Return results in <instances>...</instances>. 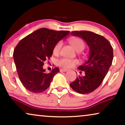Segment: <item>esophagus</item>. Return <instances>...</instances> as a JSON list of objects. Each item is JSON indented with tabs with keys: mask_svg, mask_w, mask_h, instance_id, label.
<instances>
[{
	"mask_svg": "<svg viewBox=\"0 0 125 125\" xmlns=\"http://www.w3.org/2000/svg\"><path fill=\"white\" fill-rule=\"evenodd\" d=\"M60 72H66L67 71V70L65 69H60Z\"/></svg>",
	"mask_w": 125,
	"mask_h": 125,
	"instance_id": "esophagus-1",
	"label": "esophagus"
}]
</instances>
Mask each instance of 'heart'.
Wrapping results in <instances>:
<instances>
[{
    "mask_svg": "<svg viewBox=\"0 0 125 125\" xmlns=\"http://www.w3.org/2000/svg\"><path fill=\"white\" fill-rule=\"evenodd\" d=\"M69 42L72 46L73 48L77 52L83 51L85 48V43L83 40L78 37H72L69 39ZM61 42H59L56 44L53 48V53L54 54H57L59 52L61 47ZM57 65L60 67H61L64 69H69L74 67L78 64L77 60L76 59H69L68 58L62 57L58 59L57 60Z\"/></svg>",
    "mask_w": 125,
    "mask_h": 125,
    "instance_id": "1",
    "label": "heart"
}]
</instances>
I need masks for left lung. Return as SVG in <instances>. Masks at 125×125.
<instances>
[{
  "label": "left lung",
  "instance_id": "1",
  "mask_svg": "<svg viewBox=\"0 0 125 125\" xmlns=\"http://www.w3.org/2000/svg\"><path fill=\"white\" fill-rule=\"evenodd\" d=\"M71 34L83 39L90 51L88 60L78 68L80 73L83 72L85 75L77 77L70 86L78 93H90L100 86L108 72L113 59V49L106 39L94 32L76 31Z\"/></svg>",
  "mask_w": 125,
  "mask_h": 125
}]
</instances>
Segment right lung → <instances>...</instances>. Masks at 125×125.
Returning a JSON list of instances; mask_svg holds the SVG:
<instances>
[{
    "label": "right lung",
    "instance_id": "right-lung-1",
    "mask_svg": "<svg viewBox=\"0 0 125 125\" xmlns=\"http://www.w3.org/2000/svg\"><path fill=\"white\" fill-rule=\"evenodd\" d=\"M69 31L37 30L21 39L13 51V59L19 77L24 88L31 92L45 91L59 69L55 67L45 73L44 62L50 59L54 47L69 35Z\"/></svg>",
    "mask_w": 125,
    "mask_h": 125
}]
</instances>
